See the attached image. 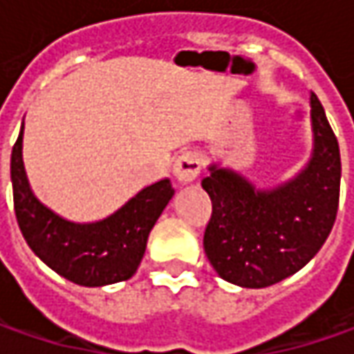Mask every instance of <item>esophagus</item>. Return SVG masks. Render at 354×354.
I'll use <instances>...</instances> for the list:
<instances>
[{"label":"esophagus","mask_w":354,"mask_h":354,"mask_svg":"<svg viewBox=\"0 0 354 354\" xmlns=\"http://www.w3.org/2000/svg\"><path fill=\"white\" fill-rule=\"evenodd\" d=\"M201 173V157L195 151H183L173 161V175L179 183H193Z\"/></svg>","instance_id":"1"}]
</instances>
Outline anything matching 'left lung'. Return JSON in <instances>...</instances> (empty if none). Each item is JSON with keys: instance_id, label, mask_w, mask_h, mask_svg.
<instances>
[{"instance_id": "left-lung-1", "label": "left lung", "mask_w": 354, "mask_h": 354, "mask_svg": "<svg viewBox=\"0 0 354 354\" xmlns=\"http://www.w3.org/2000/svg\"><path fill=\"white\" fill-rule=\"evenodd\" d=\"M313 149L306 167L274 189H258L236 171L209 165L203 189L212 201L205 254L216 274L240 288L290 278L319 252L333 228L341 156L325 110L311 92Z\"/></svg>"}]
</instances>
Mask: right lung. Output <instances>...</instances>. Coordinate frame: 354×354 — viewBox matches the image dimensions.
<instances>
[{"label": "right lung", "mask_w": 354, "mask_h": 354, "mask_svg": "<svg viewBox=\"0 0 354 354\" xmlns=\"http://www.w3.org/2000/svg\"><path fill=\"white\" fill-rule=\"evenodd\" d=\"M23 128L11 151V185L15 216L29 248L78 286L100 288L131 278L151 228L175 195L169 179L143 187L102 221L73 223L35 197L23 165Z\"/></svg>", "instance_id": "right-lung-1"}]
</instances>
